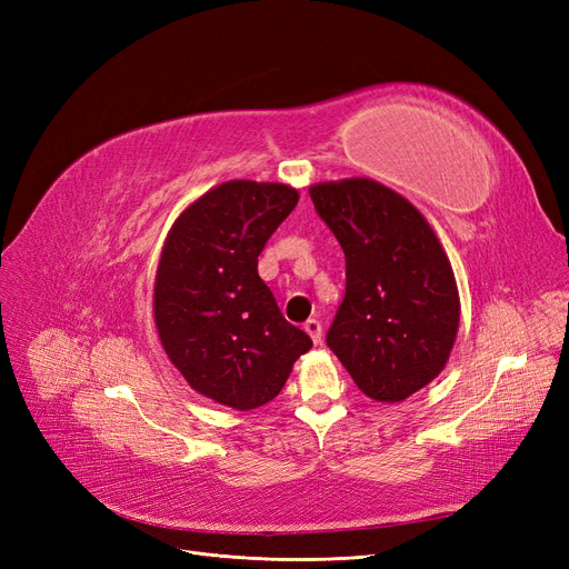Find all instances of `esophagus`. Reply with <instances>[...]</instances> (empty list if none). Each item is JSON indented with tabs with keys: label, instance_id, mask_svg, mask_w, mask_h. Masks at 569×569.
I'll return each mask as SVG.
<instances>
[{
	"label": "esophagus",
	"instance_id": "obj_1",
	"mask_svg": "<svg viewBox=\"0 0 569 569\" xmlns=\"http://www.w3.org/2000/svg\"><path fill=\"white\" fill-rule=\"evenodd\" d=\"M305 331L309 333V338L315 340L317 345L321 342V321L319 319H307L305 321Z\"/></svg>",
	"mask_w": 569,
	"mask_h": 569
}]
</instances>
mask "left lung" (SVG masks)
Here are the masks:
<instances>
[{
	"instance_id": "8db88e82",
	"label": "left lung",
	"mask_w": 569,
	"mask_h": 569,
	"mask_svg": "<svg viewBox=\"0 0 569 569\" xmlns=\"http://www.w3.org/2000/svg\"><path fill=\"white\" fill-rule=\"evenodd\" d=\"M345 252V298L326 345L376 401H401L445 369L458 288L435 231L407 198L373 179L309 189Z\"/></svg>"
}]
</instances>
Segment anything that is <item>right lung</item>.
Wrapping results in <instances>:
<instances>
[{
    "instance_id": "obj_1",
    "label": "right lung",
    "mask_w": 569,
    "mask_h": 569,
    "mask_svg": "<svg viewBox=\"0 0 569 569\" xmlns=\"http://www.w3.org/2000/svg\"><path fill=\"white\" fill-rule=\"evenodd\" d=\"M286 184L227 181L181 212L156 273V326L191 388L236 411L277 397L311 338L260 279L269 236L298 206Z\"/></svg>"
}]
</instances>
